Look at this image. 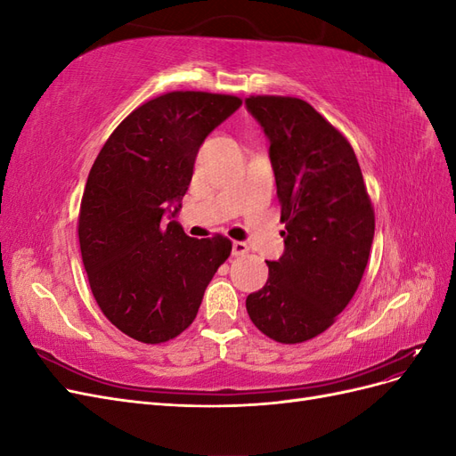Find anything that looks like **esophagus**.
Returning a JSON list of instances; mask_svg holds the SVG:
<instances>
[{
  "instance_id": "obj_1",
  "label": "esophagus",
  "mask_w": 456,
  "mask_h": 456,
  "mask_svg": "<svg viewBox=\"0 0 456 456\" xmlns=\"http://www.w3.org/2000/svg\"><path fill=\"white\" fill-rule=\"evenodd\" d=\"M245 253H249V245L245 241H233L232 243V255L233 256H243Z\"/></svg>"
}]
</instances>
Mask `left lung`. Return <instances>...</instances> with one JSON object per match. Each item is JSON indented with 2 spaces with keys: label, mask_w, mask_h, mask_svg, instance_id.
<instances>
[{
  "label": "left lung",
  "mask_w": 456,
  "mask_h": 456,
  "mask_svg": "<svg viewBox=\"0 0 456 456\" xmlns=\"http://www.w3.org/2000/svg\"><path fill=\"white\" fill-rule=\"evenodd\" d=\"M270 141L285 251L245 300L266 337L297 344L335 323L357 291L375 236V211L350 142L295 96H249Z\"/></svg>",
  "instance_id": "left-lung-1"
}]
</instances>
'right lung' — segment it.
<instances>
[{"mask_svg":"<svg viewBox=\"0 0 456 456\" xmlns=\"http://www.w3.org/2000/svg\"><path fill=\"white\" fill-rule=\"evenodd\" d=\"M240 106L238 96L201 91L156 96L119 123L93 163L79 209L81 258L96 305L134 340L181 335L230 256L228 238L194 240L175 216L200 146Z\"/></svg>","mask_w":456,"mask_h":456,"instance_id":"add662e5","label":"right lung"}]
</instances>
